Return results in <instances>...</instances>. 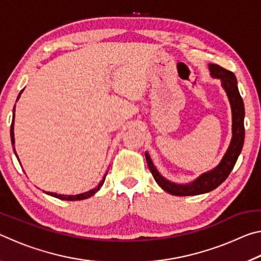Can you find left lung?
<instances>
[{
	"label": "left lung",
	"instance_id": "8db88e82",
	"mask_svg": "<svg viewBox=\"0 0 261 261\" xmlns=\"http://www.w3.org/2000/svg\"><path fill=\"white\" fill-rule=\"evenodd\" d=\"M211 77L220 79L221 86L227 93L229 103L231 108V140L229 144L227 152L224 153L222 160L213 169L206 173L201 174L198 177L192 180V182L187 184H177L170 182L167 178L159 173L156 167L154 166L151 156L147 152H145V158H146L147 166L151 170L155 182L165 190L166 192L173 194V196H197V194H202L213 191L214 189L222 184L227 179L229 174L231 173L233 166L237 161L238 156L242 152L243 144H244V116L245 109L244 102L240 94L237 87V79L231 71L223 69L218 64H208Z\"/></svg>",
	"mask_w": 261,
	"mask_h": 261
}]
</instances>
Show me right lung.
<instances>
[{
  "label": "right lung",
  "instance_id": "add662e5",
  "mask_svg": "<svg viewBox=\"0 0 261 261\" xmlns=\"http://www.w3.org/2000/svg\"><path fill=\"white\" fill-rule=\"evenodd\" d=\"M23 91H24V90L20 91V93L18 94V98H17V101H18V99L20 98V94L23 93ZM15 107H16V106H15ZM15 107H14V117H12V123H11V127H10V137H11V144H12V146H14V152H15V154H16L17 159H18V155H17L16 149H15V134H14V125H15ZM18 161H19V159H18ZM106 175H107V174H106ZM105 179H106V176L103 177V179L101 180V182L99 183L98 187L94 188V189H92V190H90V191H88V192L81 193V194H76V196H67V194H57V193H54V192H46V193L49 194V196H51V197L59 198V199H61V200H72V201H73V200L87 199V198L92 197V196H93V194H95L96 192L99 191L100 188L103 185Z\"/></svg>",
  "mask_w": 261,
  "mask_h": 261
}]
</instances>
